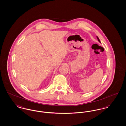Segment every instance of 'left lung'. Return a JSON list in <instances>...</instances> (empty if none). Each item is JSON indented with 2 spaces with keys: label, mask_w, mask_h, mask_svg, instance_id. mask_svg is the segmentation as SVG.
Instances as JSON below:
<instances>
[{
  "label": "left lung",
  "mask_w": 126,
  "mask_h": 126,
  "mask_svg": "<svg viewBox=\"0 0 126 126\" xmlns=\"http://www.w3.org/2000/svg\"><path fill=\"white\" fill-rule=\"evenodd\" d=\"M96 37H97V39H98V41L99 42H100L101 43V42H100V39H99V38L97 37V36H96Z\"/></svg>",
  "instance_id": "obj_1"
}]
</instances>
